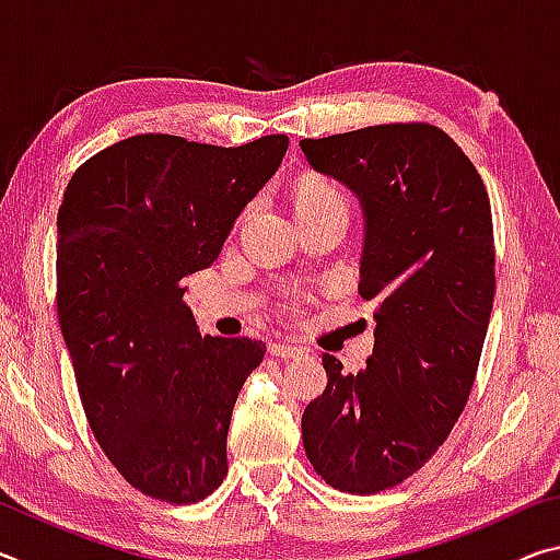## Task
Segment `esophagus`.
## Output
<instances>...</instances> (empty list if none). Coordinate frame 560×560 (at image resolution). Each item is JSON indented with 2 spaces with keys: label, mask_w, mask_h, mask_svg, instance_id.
<instances>
[{
  "label": "esophagus",
  "mask_w": 560,
  "mask_h": 560,
  "mask_svg": "<svg viewBox=\"0 0 560 560\" xmlns=\"http://www.w3.org/2000/svg\"><path fill=\"white\" fill-rule=\"evenodd\" d=\"M269 353L277 355V358H293L301 353L299 346H291V343H283V340H277V343L269 346Z\"/></svg>",
  "instance_id": "obj_1"
}]
</instances>
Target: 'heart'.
Listing matches in <instances>:
<instances>
[{
    "label": "heart",
    "mask_w": 560,
    "mask_h": 560,
    "mask_svg": "<svg viewBox=\"0 0 560 560\" xmlns=\"http://www.w3.org/2000/svg\"><path fill=\"white\" fill-rule=\"evenodd\" d=\"M346 205L343 192L336 185H330L328 179L306 175L296 187V214L299 212H314L324 210V207Z\"/></svg>",
    "instance_id": "heart-1"
}]
</instances>
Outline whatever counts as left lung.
I'll list each match as a JSON object with an SVG mask.
<instances>
[{
	"instance_id": "1",
	"label": "left lung",
	"mask_w": 560,
	"mask_h": 560,
	"mask_svg": "<svg viewBox=\"0 0 560 560\" xmlns=\"http://www.w3.org/2000/svg\"><path fill=\"white\" fill-rule=\"evenodd\" d=\"M308 165L363 212L358 293L375 301V346L301 417L303 450L330 487L375 494L447 440L477 375L494 303V234L485 183L459 145L420 122L301 140Z\"/></svg>"
}]
</instances>
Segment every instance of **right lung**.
<instances>
[{"label": "right lung", "instance_id": "add662e5", "mask_svg": "<svg viewBox=\"0 0 560 560\" xmlns=\"http://www.w3.org/2000/svg\"><path fill=\"white\" fill-rule=\"evenodd\" d=\"M287 136L242 148L145 132L75 170L59 207L61 334L89 424L143 494L195 504L226 477V432L267 346L200 336L185 283L220 257Z\"/></svg>", "mask_w": 560, "mask_h": 560}]
</instances>
